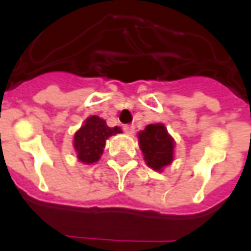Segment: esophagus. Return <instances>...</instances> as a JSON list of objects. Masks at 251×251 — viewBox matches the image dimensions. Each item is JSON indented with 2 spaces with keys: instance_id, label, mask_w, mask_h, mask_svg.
Instances as JSON below:
<instances>
[{
  "instance_id": "esophagus-1",
  "label": "esophagus",
  "mask_w": 251,
  "mask_h": 251,
  "mask_svg": "<svg viewBox=\"0 0 251 251\" xmlns=\"http://www.w3.org/2000/svg\"><path fill=\"white\" fill-rule=\"evenodd\" d=\"M124 130H125V133H127V134H133V133H134V126L125 125L124 126Z\"/></svg>"
}]
</instances>
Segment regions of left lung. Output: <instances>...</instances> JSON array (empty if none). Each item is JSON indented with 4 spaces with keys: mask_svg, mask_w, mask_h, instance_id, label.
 Returning a JSON list of instances; mask_svg holds the SVG:
<instances>
[{
    "mask_svg": "<svg viewBox=\"0 0 251 251\" xmlns=\"http://www.w3.org/2000/svg\"><path fill=\"white\" fill-rule=\"evenodd\" d=\"M140 148L147 164L154 171H163L174 160V138L169 136L163 124L148 125L138 133Z\"/></svg>",
    "mask_w": 251,
    "mask_h": 251,
    "instance_id": "8db88e82",
    "label": "left lung"
}]
</instances>
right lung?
I'll use <instances>...</instances> for the list:
<instances>
[{
	"mask_svg": "<svg viewBox=\"0 0 251 251\" xmlns=\"http://www.w3.org/2000/svg\"><path fill=\"white\" fill-rule=\"evenodd\" d=\"M121 133V127H110L106 121L97 115L88 117L84 125L75 133L74 147L77 158L84 164L97 163L103 153L104 142L110 136Z\"/></svg>",
	"mask_w": 251,
	"mask_h": 251,
	"instance_id": "obj_1",
	"label": "right lung"
}]
</instances>
